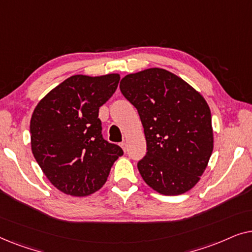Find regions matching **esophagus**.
Instances as JSON below:
<instances>
[{
  "label": "esophagus",
  "instance_id": "34e87169",
  "mask_svg": "<svg viewBox=\"0 0 252 252\" xmlns=\"http://www.w3.org/2000/svg\"><path fill=\"white\" fill-rule=\"evenodd\" d=\"M120 147L123 148V150H124V151H126V143H125V142H122V143H120Z\"/></svg>",
  "mask_w": 252,
  "mask_h": 252
}]
</instances>
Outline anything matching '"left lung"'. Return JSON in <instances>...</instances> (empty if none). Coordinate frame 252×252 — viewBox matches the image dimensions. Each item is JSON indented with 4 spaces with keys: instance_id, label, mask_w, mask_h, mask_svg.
I'll return each mask as SVG.
<instances>
[{
    "instance_id": "obj_1",
    "label": "left lung",
    "mask_w": 252,
    "mask_h": 252,
    "mask_svg": "<svg viewBox=\"0 0 252 252\" xmlns=\"http://www.w3.org/2000/svg\"><path fill=\"white\" fill-rule=\"evenodd\" d=\"M120 92L135 106L147 153L137 163L146 184L163 195H180L197 184L213 150L211 111L191 86L163 68L128 74Z\"/></svg>"
}]
</instances>
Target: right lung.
Instances as JSON below:
<instances>
[{
	"mask_svg": "<svg viewBox=\"0 0 252 252\" xmlns=\"http://www.w3.org/2000/svg\"><path fill=\"white\" fill-rule=\"evenodd\" d=\"M119 74L73 75L39 102L31 119V144L51 184L72 196H87L105 184L124 151L102 136L99 106L113 95Z\"/></svg>",
	"mask_w": 252,
	"mask_h": 252,
	"instance_id": "add662e5",
	"label": "right lung"
}]
</instances>
